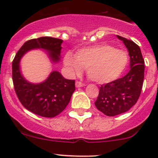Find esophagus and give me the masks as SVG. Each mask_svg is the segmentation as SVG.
Listing matches in <instances>:
<instances>
[{
  "instance_id": "obj_1",
  "label": "esophagus",
  "mask_w": 158,
  "mask_h": 158,
  "mask_svg": "<svg viewBox=\"0 0 158 158\" xmlns=\"http://www.w3.org/2000/svg\"><path fill=\"white\" fill-rule=\"evenodd\" d=\"M85 83H82V82L80 81H76V87L77 88H79V87H82V86H85Z\"/></svg>"
}]
</instances>
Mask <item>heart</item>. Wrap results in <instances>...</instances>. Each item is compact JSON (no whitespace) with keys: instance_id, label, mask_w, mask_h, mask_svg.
<instances>
[{"instance_id":"1","label":"heart","mask_w":158,"mask_h":158,"mask_svg":"<svg viewBox=\"0 0 158 158\" xmlns=\"http://www.w3.org/2000/svg\"><path fill=\"white\" fill-rule=\"evenodd\" d=\"M63 63L71 76L80 74L82 68H86L89 79L102 84L120 76L128 64V55L109 44H98L79 49L74 56L66 54Z\"/></svg>"}]
</instances>
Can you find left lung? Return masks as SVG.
I'll return each instance as SVG.
<instances>
[{
    "instance_id": "obj_1",
    "label": "left lung",
    "mask_w": 158,
    "mask_h": 158,
    "mask_svg": "<svg viewBox=\"0 0 158 158\" xmlns=\"http://www.w3.org/2000/svg\"><path fill=\"white\" fill-rule=\"evenodd\" d=\"M128 48L130 71L124 77L100 86L95 107L107 116L128 111L139 98L144 77V60L140 47L132 40L118 36Z\"/></svg>"
}]
</instances>
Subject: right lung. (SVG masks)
<instances>
[{"mask_svg":"<svg viewBox=\"0 0 158 158\" xmlns=\"http://www.w3.org/2000/svg\"><path fill=\"white\" fill-rule=\"evenodd\" d=\"M63 40L58 38L43 36L24 43L17 51L12 62V79L14 90L23 107L31 112L45 118H53L62 112L69 104L74 92L75 80L66 79L57 71L40 84H32L20 74L19 63L25 52L34 48L49 51L52 61L58 62Z\"/></svg>","mask_w":158,"mask_h":158,"instance_id":"obj_1","label":"right lung"}]
</instances>
